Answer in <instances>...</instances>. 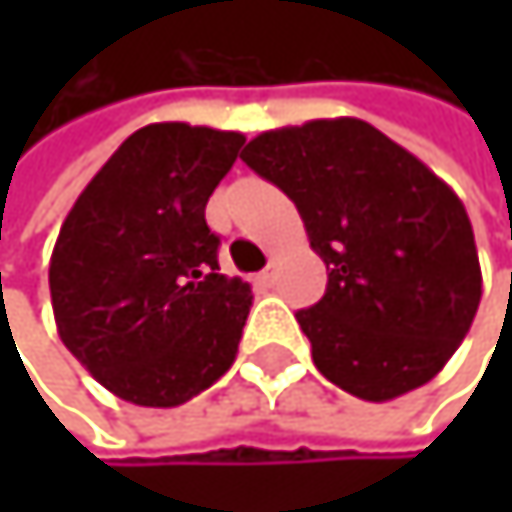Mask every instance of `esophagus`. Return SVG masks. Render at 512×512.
Listing matches in <instances>:
<instances>
[{"label":"esophagus","instance_id":"esophagus-1","mask_svg":"<svg viewBox=\"0 0 512 512\" xmlns=\"http://www.w3.org/2000/svg\"><path fill=\"white\" fill-rule=\"evenodd\" d=\"M273 279H276V261H270V267L264 273H258V282L261 285H273Z\"/></svg>","mask_w":512,"mask_h":512}]
</instances>
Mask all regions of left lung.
<instances>
[{
    "mask_svg": "<svg viewBox=\"0 0 512 512\" xmlns=\"http://www.w3.org/2000/svg\"><path fill=\"white\" fill-rule=\"evenodd\" d=\"M242 162L298 205L310 248L325 261L322 301L298 310L322 375L365 402L433 381L482 298L458 193L353 116L264 131Z\"/></svg>",
    "mask_w": 512,
    "mask_h": 512,
    "instance_id": "1",
    "label": "left lung"
}]
</instances>
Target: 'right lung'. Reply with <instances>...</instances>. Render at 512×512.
Masks as SVG:
<instances>
[{
    "label": "right lung",
    "instance_id": "add662e5",
    "mask_svg": "<svg viewBox=\"0 0 512 512\" xmlns=\"http://www.w3.org/2000/svg\"><path fill=\"white\" fill-rule=\"evenodd\" d=\"M242 144L187 122L137 128L61 224L48 264L57 334L125 402L184 405L239 353L251 285L218 273L205 205Z\"/></svg>",
    "mask_w": 512,
    "mask_h": 512
}]
</instances>
